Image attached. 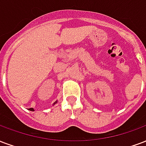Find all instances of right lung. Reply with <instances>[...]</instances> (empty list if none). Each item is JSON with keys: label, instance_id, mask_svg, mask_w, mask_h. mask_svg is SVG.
<instances>
[{"label": "right lung", "instance_id": "obj_1", "mask_svg": "<svg viewBox=\"0 0 146 146\" xmlns=\"http://www.w3.org/2000/svg\"><path fill=\"white\" fill-rule=\"evenodd\" d=\"M56 103V101L55 102V103L53 104H55ZM29 111H34V108H29Z\"/></svg>", "mask_w": 146, "mask_h": 146}]
</instances>
